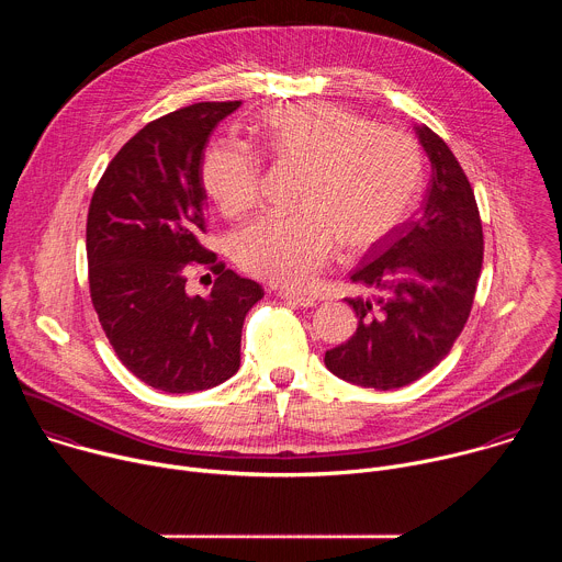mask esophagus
Instances as JSON below:
<instances>
[{"label":"esophagus","mask_w":562,"mask_h":562,"mask_svg":"<svg viewBox=\"0 0 562 562\" xmlns=\"http://www.w3.org/2000/svg\"><path fill=\"white\" fill-rule=\"evenodd\" d=\"M280 297L286 300V302H291V304H295V306H304V308L317 304L315 297H311V295H300V293H291V291H280Z\"/></svg>","instance_id":"34e87169"}]
</instances>
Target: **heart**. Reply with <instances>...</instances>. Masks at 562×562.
I'll return each instance as SVG.
<instances>
[{
    "label": "heart",
    "instance_id": "heart-1",
    "mask_svg": "<svg viewBox=\"0 0 562 562\" xmlns=\"http://www.w3.org/2000/svg\"><path fill=\"white\" fill-rule=\"evenodd\" d=\"M258 133L273 162L300 169L286 215H262L233 237V258L247 273L286 289L306 286L334 258L336 245L360 254L409 215L423 178L418 142L358 113L300 102L269 109ZM262 157L243 142L206 148L202 187L224 215L251 209L262 189Z\"/></svg>",
    "mask_w": 562,
    "mask_h": 562
}]
</instances>
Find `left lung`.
<instances>
[{
  "label": "left lung",
  "mask_w": 562,
  "mask_h": 562,
  "mask_svg": "<svg viewBox=\"0 0 562 562\" xmlns=\"http://www.w3.org/2000/svg\"><path fill=\"white\" fill-rule=\"evenodd\" d=\"M431 182L418 217L397 226L351 273L375 302L347 297L356 334L325 353L338 378L380 391L429 373L462 334L483 269V222L473 189L440 135L418 126Z\"/></svg>",
  "instance_id": "1"
}]
</instances>
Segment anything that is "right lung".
I'll return each instance as SVG.
<instances>
[{"instance_id": "add662e5", "label": "right lung", "mask_w": 562, "mask_h": 562, "mask_svg": "<svg viewBox=\"0 0 562 562\" xmlns=\"http://www.w3.org/2000/svg\"><path fill=\"white\" fill-rule=\"evenodd\" d=\"M243 102H200L139 128L109 162L87 217L91 302L120 362L167 393H191L239 369L249 308L265 295L202 245V159L211 131ZM216 276L186 293L191 268Z\"/></svg>"}]
</instances>
